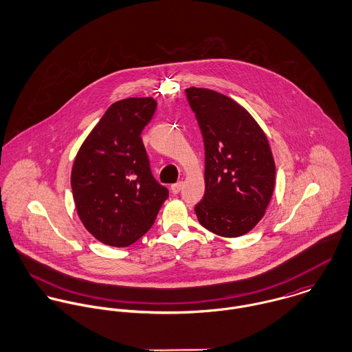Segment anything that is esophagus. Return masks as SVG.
<instances>
[{"instance_id":"34e87169","label":"esophagus","mask_w":352,"mask_h":352,"mask_svg":"<svg viewBox=\"0 0 352 352\" xmlns=\"http://www.w3.org/2000/svg\"><path fill=\"white\" fill-rule=\"evenodd\" d=\"M182 187H183V183L182 182H179V183H176V184H172L170 186V191H172V194H179L180 192V190H182Z\"/></svg>"}]
</instances>
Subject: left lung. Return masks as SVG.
I'll return each instance as SVG.
<instances>
[{"label": "left lung", "instance_id": "8db88e82", "mask_svg": "<svg viewBox=\"0 0 352 352\" xmlns=\"http://www.w3.org/2000/svg\"><path fill=\"white\" fill-rule=\"evenodd\" d=\"M204 142V197L195 212L203 228L240 237L264 217L275 188V161L263 129L237 101L187 88Z\"/></svg>", "mask_w": 352, "mask_h": 352}]
</instances>
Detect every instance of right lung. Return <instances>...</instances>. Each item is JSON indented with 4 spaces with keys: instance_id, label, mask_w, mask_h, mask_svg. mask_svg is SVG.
I'll list each match as a JSON object with an SVG mask.
<instances>
[{
    "instance_id": "add662e5",
    "label": "right lung",
    "mask_w": 352,
    "mask_h": 352,
    "mask_svg": "<svg viewBox=\"0 0 352 352\" xmlns=\"http://www.w3.org/2000/svg\"><path fill=\"white\" fill-rule=\"evenodd\" d=\"M155 108L153 98L113 102L74 158L70 182L77 214L105 245L123 248L140 240L168 199L141 138Z\"/></svg>"
}]
</instances>
